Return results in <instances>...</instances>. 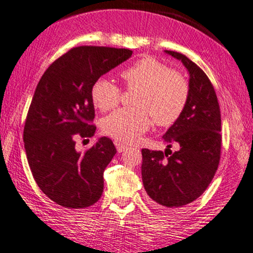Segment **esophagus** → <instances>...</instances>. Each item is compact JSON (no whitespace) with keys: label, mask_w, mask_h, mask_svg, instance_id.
Masks as SVG:
<instances>
[{"label":"esophagus","mask_w":253,"mask_h":253,"mask_svg":"<svg viewBox=\"0 0 253 253\" xmlns=\"http://www.w3.org/2000/svg\"><path fill=\"white\" fill-rule=\"evenodd\" d=\"M116 145H117V150H118V153H123V152H125V150L127 149V146H126V145H124V143L117 142Z\"/></svg>","instance_id":"obj_1"}]
</instances>
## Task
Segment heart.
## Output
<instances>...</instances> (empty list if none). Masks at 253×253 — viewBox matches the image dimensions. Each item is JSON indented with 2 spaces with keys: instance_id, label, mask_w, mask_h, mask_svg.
I'll list each match as a JSON object with an SVG mask.
<instances>
[{
  "instance_id": "1",
  "label": "heart",
  "mask_w": 253,
  "mask_h": 253,
  "mask_svg": "<svg viewBox=\"0 0 253 253\" xmlns=\"http://www.w3.org/2000/svg\"><path fill=\"white\" fill-rule=\"evenodd\" d=\"M125 85L137 89L135 108H120L103 120L107 135L124 142H132L150 126V116L158 125L168 126L176 121L189 98V84L167 64L152 57H142L120 72ZM121 89L113 82L100 77L91 87L93 105L100 111H110L119 104Z\"/></svg>"
}]
</instances>
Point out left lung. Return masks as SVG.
I'll return each mask as SVG.
<instances>
[{"instance_id": "8db88e82", "label": "left lung", "mask_w": 253, "mask_h": 253, "mask_svg": "<svg viewBox=\"0 0 253 253\" xmlns=\"http://www.w3.org/2000/svg\"><path fill=\"white\" fill-rule=\"evenodd\" d=\"M181 60L189 72V98L178 119L164 140L180 149L168 155L142 149L141 175L150 200L167 208L189 204L212 181L220 159V111L215 88L208 76L182 53L165 51Z\"/></svg>"}]
</instances>
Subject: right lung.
I'll return each mask as SVG.
<instances>
[{
    "instance_id": "add662e5",
    "label": "right lung",
    "mask_w": 253,
    "mask_h": 253,
    "mask_svg": "<svg viewBox=\"0 0 253 253\" xmlns=\"http://www.w3.org/2000/svg\"><path fill=\"white\" fill-rule=\"evenodd\" d=\"M132 53L107 46L73 47L51 64L37 84L24 125L25 153L38 187L59 206L82 209L101 197L104 170L116 147L103 136L82 154L75 139L95 133L92 84Z\"/></svg>"
}]
</instances>
